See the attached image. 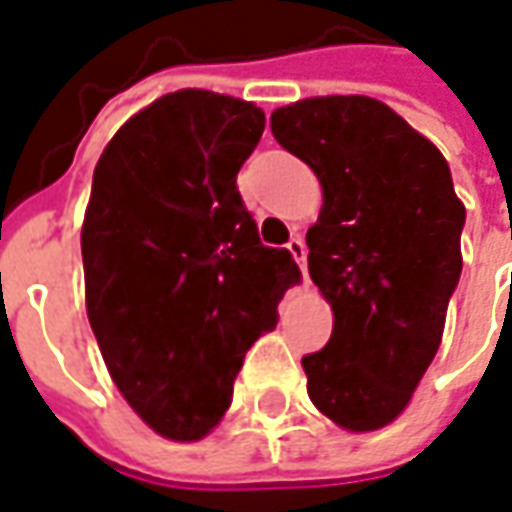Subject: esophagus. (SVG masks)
<instances>
[{
  "label": "esophagus",
  "instance_id": "esophagus-1",
  "mask_svg": "<svg viewBox=\"0 0 512 512\" xmlns=\"http://www.w3.org/2000/svg\"><path fill=\"white\" fill-rule=\"evenodd\" d=\"M287 250H290L292 259H295V262H298V267H301L303 281L309 284V273H306V242H303L301 236H292L290 242H287Z\"/></svg>",
  "mask_w": 512,
  "mask_h": 512
}]
</instances>
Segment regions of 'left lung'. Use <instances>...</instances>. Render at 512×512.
Listing matches in <instances>:
<instances>
[{"label":"left lung","mask_w":512,"mask_h":512,"mask_svg":"<svg viewBox=\"0 0 512 512\" xmlns=\"http://www.w3.org/2000/svg\"><path fill=\"white\" fill-rule=\"evenodd\" d=\"M270 128L323 186L306 245L334 329L301 359L306 390L337 426L382 429L438 354L463 273L465 206L438 147L384 102L309 97L273 111Z\"/></svg>","instance_id":"8db88e82"}]
</instances>
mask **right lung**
Here are the masks:
<instances>
[{
    "instance_id": "obj_1",
    "label": "right lung",
    "mask_w": 512,
    "mask_h": 512,
    "mask_svg": "<svg viewBox=\"0 0 512 512\" xmlns=\"http://www.w3.org/2000/svg\"><path fill=\"white\" fill-rule=\"evenodd\" d=\"M262 130L253 102L183 88L130 116L94 169L80 234L88 323L119 393L169 440L220 424L248 348L301 281L236 189Z\"/></svg>"
}]
</instances>
